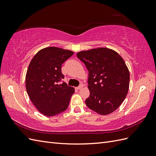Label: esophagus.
I'll use <instances>...</instances> for the list:
<instances>
[{
  "label": "esophagus",
  "mask_w": 156,
  "mask_h": 156,
  "mask_svg": "<svg viewBox=\"0 0 156 156\" xmlns=\"http://www.w3.org/2000/svg\"><path fill=\"white\" fill-rule=\"evenodd\" d=\"M83 87V83H81V84H80V85H79V87H76V89H77V90H79V89L82 88Z\"/></svg>",
  "instance_id": "1"
}]
</instances>
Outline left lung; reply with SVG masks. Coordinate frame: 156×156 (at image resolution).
Returning <instances> with one entry per match:
<instances>
[{"label": "left lung", "instance_id": "1", "mask_svg": "<svg viewBox=\"0 0 156 156\" xmlns=\"http://www.w3.org/2000/svg\"><path fill=\"white\" fill-rule=\"evenodd\" d=\"M77 58L88 71L90 96L87 106L101 115L114 112L128 92L129 72L120 55L112 49L101 48L80 51Z\"/></svg>", "mask_w": 156, "mask_h": 156}]
</instances>
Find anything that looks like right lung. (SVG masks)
Here are the masks:
<instances>
[{"mask_svg": "<svg viewBox=\"0 0 156 156\" xmlns=\"http://www.w3.org/2000/svg\"><path fill=\"white\" fill-rule=\"evenodd\" d=\"M73 52L56 47L41 49L30 61L26 74V89L30 101L46 116L67 109L75 89L66 83L61 67Z\"/></svg>", "mask_w": 156, "mask_h": 156, "instance_id": "1", "label": "right lung"}]
</instances>
